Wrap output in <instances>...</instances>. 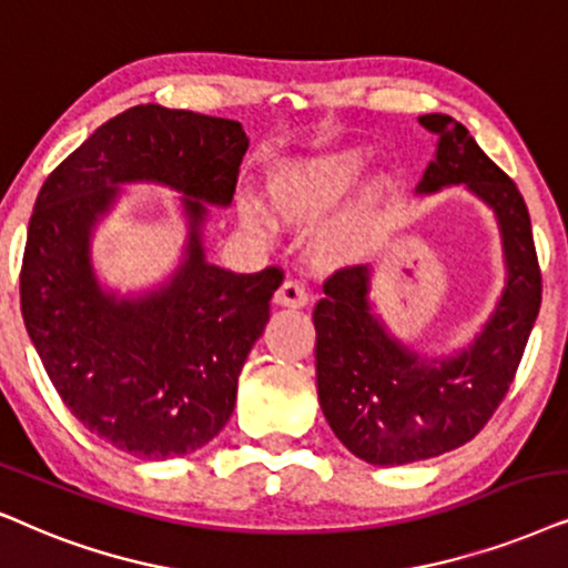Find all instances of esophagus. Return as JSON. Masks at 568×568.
Masks as SVG:
<instances>
[{
  "label": "esophagus",
  "instance_id": "esophagus-1",
  "mask_svg": "<svg viewBox=\"0 0 568 568\" xmlns=\"http://www.w3.org/2000/svg\"><path fill=\"white\" fill-rule=\"evenodd\" d=\"M274 302L282 307H305L307 302H311V294H307V290L297 282V278H286V282L276 290Z\"/></svg>",
  "mask_w": 568,
  "mask_h": 568
}]
</instances>
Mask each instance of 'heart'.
<instances>
[{"mask_svg":"<svg viewBox=\"0 0 568 568\" xmlns=\"http://www.w3.org/2000/svg\"><path fill=\"white\" fill-rule=\"evenodd\" d=\"M367 151L336 149L318 156L286 159L266 174L268 209L284 224H311L323 216L338 197L355 185L367 169ZM392 180L375 176L342 211L321 226L313 240V253L326 266H338L363 257L381 237ZM240 216L250 230H263L266 216L255 203H245Z\"/></svg>","mask_w":568,"mask_h":568,"instance_id":"obj_1","label":"heart"}]
</instances>
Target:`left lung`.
Wrapping results in <instances>:
<instances>
[{"instance_id":"left-lung-1","label":"left lung","mask_w":568,"mask_h":568,"mask_svg":"<svg viewBox=\"0 0 568 568\" xmlns=\"http://www.w3.org/2000/svg\"><path fill=\"white\" fill-rule=\"evenodd\" d=\"M419 124L438 135V151L417 190L436 193L464 182L483 197L498 216L509 278L473 347L436 363L404 349L375 321L371 268L326 278V297L313 311L321 409L352 454L381 467L446 454L488 425L517 375L542 294L532 224L511 176L452 116L425 114Z\"/></svg>"}]
</instances>
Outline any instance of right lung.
<instances>
[{"instance_id":"obj_1","label":"right lung","mask_w":568,"mask_h":568,"mask_svg":"<svg viewBox=\"0 0 568 568\" xmlns=\"http://www.w3.org/2000/svg\"><path fill=\"white\" fill-rule=\"evenodd\" d=\"M247 135L240 122L140 104L101 124L47 176L20 268V307L57 394L88 430L140 459L209 444L237 399L247 352L282 271L232 274L205 263V203L230 205ZM151 179L186 195L189 261L143 301L104 295L90 232L114 184Z\"/></svg>"}]
</instances>
